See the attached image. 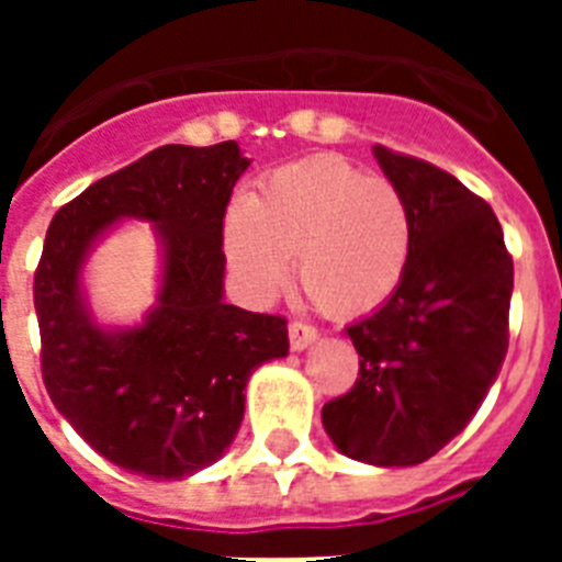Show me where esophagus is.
Listing matches in <instances>:
<instances>
[{
  "instance_id": "obj_1",
  "label": "esophagus",
  "mask_w": 562,
  "mask_h": 562,
  "mask_svg": "<svg viewBox=\"0 0 562 562\" xmlns=\"http://www.w3.org/2000/svg\"><path fill=\"white\" fill-rule=\"evenodd\" d=\"M317 340V329L315 326H310V324H304V321H292L290 324V346L295 351H301V349H306V346H310V342H315Z\"/></svg>"
}]
</instances>
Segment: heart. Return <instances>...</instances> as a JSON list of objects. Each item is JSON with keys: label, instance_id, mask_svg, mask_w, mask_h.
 Instances as JSON below:
<instances>
[{"label": "heart", "instance_id": "heart-1", "mask_svg": "<svg viewBox=\"0 0 562 562\" xmlns=\"http://www.w3.org/2000/svg\"><path fill=\"white\" fill-rule=\"evenodd\" d=\"M312 304L331 317L380 310L408 272L414 213L405 193L340 157L270 173L256 200L227 207L225 256L252 297L284 284L290 256Z\"/></svg>", "mask_w": 562, "mask_h": 562}]
</instances>
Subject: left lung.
Returning <instances> with one entry per match:
<instances>
[{
  "mask_svg": "<svg viewBox=\"0 0 562 562\" xmlns=\"http://www.w3.org/2000/svg\"><path fill=\"white\" fill-rule=\"evenodd\" d=\"M414 213V252L400 290L351 324L360 371L324 405L337 450L411 467L467 428L509 349L513 256L479 193L411 154L374 148Z\"/></svg>",
  "mask_w": 562,
  "mask_h": 562,
  "instance_id": "1",
  "label": "left lung"
}]
</instances>
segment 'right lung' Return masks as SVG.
I'll list each match as a JSON object with an SVG mask.
<instances>
[{
    "label": "right lung",
    "instance_id": "obj_1",
    "mask_svg": "<svg viewBox=\"0 0 562 562\" xmlns=\"http://www.w3.org/2000/svg\"><path fill=\"white\" fill-rule=\"evenodd\" d=\"M250 160L233 140L160 146L58 207L33 276L42 380L64 419L128 473L180 481L238 434L252 371L290 351L286 317L222 301L227 202ZM121 215L158 225L161 306L137 330H98L77 295L91 238Z\"/></svg>",
    "mask_w": 562,
    "mask_h": 562
}]
</instances>
